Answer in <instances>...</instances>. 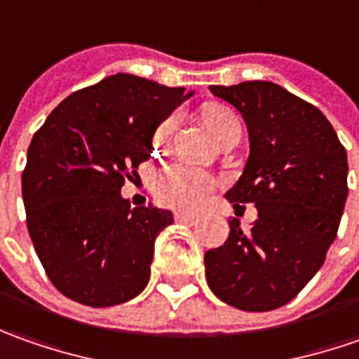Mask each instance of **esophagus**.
<instances>
[{
    "label": "esophagus",
    "instance_id": "34e87169",
    "mask_svg": "<svg viewBox=\"0 0 359 359\" xmlns=\"http://www.w3.org/2000/svg\"><path fill=\"white\" fill-rule=\"evenodd\" d=\"M175 220H177V222H180V224H196V222L201 220V217H198V215H187V212H177V215H175Z\"/></svg>",
    "mask_w": 359,
    "mask_h": 359
}]
</instances>
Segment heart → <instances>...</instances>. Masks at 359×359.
I'll return each instance as SVG.
<instances>
[{
    "instance_id": "1",
    "label": "heart",
    "mask_w": 359,
    "mask_h": 359,
    "mask_svg": "<svg viewBox=\"0 0 359 359\" xmlns=\"http://www.w3.org/2000/svg\"><path fill=\"white\" fill-rule=\"evenodd\" d=\"M203 121L208 127V130L218 137L220 133H224L230 127L241 125L238 117L234 115V111L224 105H206L203 109ZM177 125V117H168L158 125L155 130V144L161 147L168 141L170 133ZM217 187V179L206 172L203 168L192 167L189 163H170L165 168H161L156 172L153 180V191H155L156 201L165 204L168 208H177V210H196L201 208L208 196L212 194Z\"/></svg>"
}]
</instances>
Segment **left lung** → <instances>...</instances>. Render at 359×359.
Returning a JSON list of instances; mask_svg holds the SVG:
<instances>
[{"instance_id": "obj_1", "label": "left lung", "mask_w": 359, "mask_h": 359, "mask_svg": "<svg viewBox=\"0 0 359 359\" xmlns=\"http://www.w3.org/2000/svg\"><path fill=\"white\" fill-rule=\"evenodd\" d=\"M244 118L250 155L226 192L234 210L252 203L248 230L229 220L226 242L204 254L206 282L246 312L288 304L326 260L348 198V156L324 113L270 81L212 85Z\"/></svg>"}]
</instances>
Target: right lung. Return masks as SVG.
Masks as SVG:
<instances>
[{
    "label": "right lung",
    "instance_id": "1",
    "mask_svg": "<svg viewBox=\"0 0 359 359\" xmlns=\"http://www.w3.org/2000/svg\"><path fill=\"white\" fill-rule=\"evenodd\" d=\"M192 95L117 73L69 95L27 149L21 192L35 252L57 290L107 308L139 296L172 212L121 187L153 153L156 127Z\"/></svg>",
    "mask_w": 359,
    "mask_h": 359
}]
</instances>
